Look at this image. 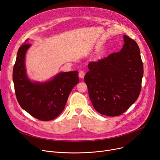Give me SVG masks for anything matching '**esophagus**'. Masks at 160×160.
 <instances>
[{"label": "esophagus", "instance_id": "esophagus-1", "mask_svg": "<svg viewBox=\"0 0 160 160\" xmlns=\"http://www.w3.org/2000/svg\"><path fill=\"white\" fill-rule=\"evenodd\" d=\"M84 75H85V72L83 71H80L78 73V76L80 78H83V77H84Z\"/></svg>", "mask_w": 160, "mask_h": 160}]
</instances>
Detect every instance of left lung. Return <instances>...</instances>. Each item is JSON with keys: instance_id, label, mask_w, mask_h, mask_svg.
<instances>
[{"instance_id": "left-lung-1", "label": "left lung", "mask_w": 160, "mask_h": 160, "mask_svg": "<svg viewBox=\"0 0 160 160\" xmlns=\"http://www.w3.org/2000/svg\"><path fill=\"white\" fill-rule=\"evenodd\" d=\"M118 52L88 64L84 81L95 110L100 114L120 115L138 99L143 76V65L136 42L123 36Z\"/></svg>"}]
</instances>
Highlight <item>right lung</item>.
<instances>
[{
  "label": "right lung",
  "mask_w": 160,
  "mask_h": 160,
  "mask_svg": "<svg viewBox=\"0 0 160 160\" xmlns=\"http://www.w3.org/2000/svg\"><path fill=\"white\" fill-rule=\"evenodd\" d=\"M27 41L19 47L13 67L16 97L21 107L33 117L53 120L63 112L71 90L79 82L78 72H60L42 82L31 80L25 66V56L31 46Z\"/></svg>",
  "instance_id": "1"
}]
</instances>
